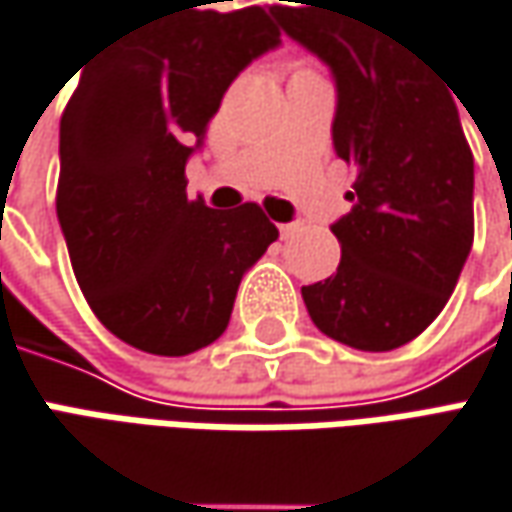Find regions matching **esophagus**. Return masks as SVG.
<instances>
[{"label": "esophagus", "mask_w": 512, "mask_h": 512, "mask_svg": "<svg viewBox=\"0 0 512 512\" xmlns=\"http://www.w3.org/2000/svg\"><path fill=\"white\" fill-rule=\"evenodd\" d=\"M300 232V223H280V234L283 237H289V234Z\"/></svg>", "instance_id": "1"}]
</instances>
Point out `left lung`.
Returning <instances> with one entry per match:
<instances>
[{
    "mask_svg": "<svg viewBox=\"0 0 512 512\" xmlns=\"http://www.w3.org/2000/svg\"><path fill=\"white\" fill-rule=\"evenodd\" d=\"M280 31L335 79V154L355 168L332 223L341 263L303 286L309 318L338 344L387 352L438 318L473 249V151L450 82L372 0H278Z\"/></svg>",
    "mask_w": 512,
    "mask_h": 512,
    "instance_id": "8db88e82",
    "label": "left lung"
}]
</instances>
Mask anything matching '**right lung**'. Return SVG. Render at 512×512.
Here are the masks:
<instances>
[{
    "label": "right lung",
    "instance_id": "right-lung-1",
    "mask_svg": "<svg viewBox=\"0 0 512 512\" xmlns=\"http://www.w3.org/2000/svg\"><path fill=\"white\" fill-rule=\"evenodd\" d=\"M128 28L85 65L59 123L56 217L79 289L120 341L189 355L217 341L237 286L278 240L255 203L186 197V163L237 74L280 45L263 8L194 0Z\"/></svg>",
    "mask_w": 512,
    "mask_h": 512
}]
</instances>
